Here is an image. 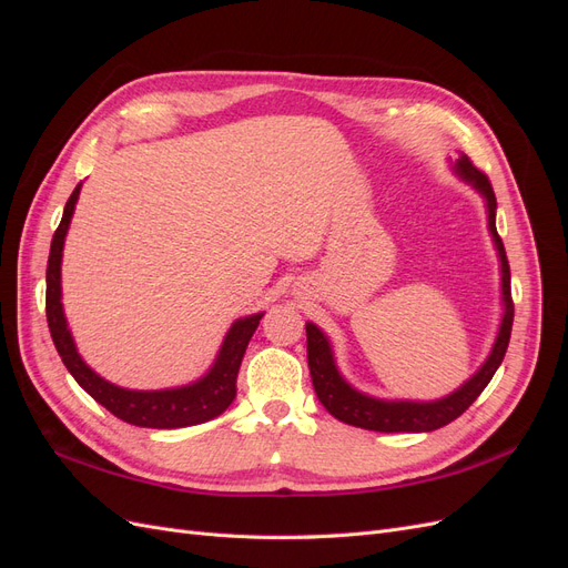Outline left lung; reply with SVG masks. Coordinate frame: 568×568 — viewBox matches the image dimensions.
<instances>
[{
    "instance_id": "1",
    "label": "left lung",
    "mask_w": 568,
    "mask_h": 568,
    "mask_svg": "<svg viewBox=\"0 0 568 568\" xmlns=\"http://www.w3.org/2000/svg\"><path fill=\"white\" fill-rule=\"evenodd\" d=\"M455 173L469 182L476 192L486 199L488 209V230L493 234V242L500 255V272H503V303H505V315L500 322V332L493 343V351L480 369L471 376L469 382H464L455 393L445 395L440 400L432 403H415V400H379L355 390L346 379H343L341 372L336 369L334 353L329 346V338L322 334V329L313 322L305 324L307 334V367H311L313 386L320 403L329 409L338 422H346L351 426L367 428V432H382V434H422V432H436V428L455 422L464 409H467L478 395L484 390L493 374L500 367L505 359L509 336H511V322H514V303H511V286H509V263L507 253L503 246V239L497 234L495 227V192L490 186V180L480 173V170L467 159L459 156L455 163Z\"/></svg>"
}]
</instances>
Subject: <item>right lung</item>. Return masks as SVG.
I'll list each match as a JSON object with an SVG mask.
<instances>
[{
  "instance_id": "add662e5",
  "label": "right lung",
  "mask_w": 568,
  "mask_h": 568,
  "mask_svg": "<svg viewBox=\"0 0 568 568\" xmlns=\"http://www.w3.org/2000/svg\"><path fill=\"white\" fill-rule=\"evenodd\" d=\"M78 196L80 184L73 189L71 199L65 201L61 225L57 227L54 239H51L47 263V324L51 332V341H54L65 369L73 374V379L88 390L99 405H104L111 415L134 426L182 428L203 424L222 415L234 400L236 374L239 367H242L246 346L253 332L257 329V324H261L263 313L248 315L232 324V329L227 332L225 341H222V348L215 357L213 367L203 379L194 384L165 390H130L101 379V376L90 365H84V359L80 357L73 336L68 332L61 303V255Z\"/></svg>"
}]
</instances>
